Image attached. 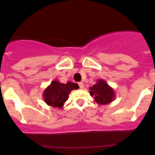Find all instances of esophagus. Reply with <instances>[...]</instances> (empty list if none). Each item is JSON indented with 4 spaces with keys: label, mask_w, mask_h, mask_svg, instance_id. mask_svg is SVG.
I'll return each instance as SVG.
<instances>
[{
    "label": "esophagus",
    "mask_w": 155,
    "mask_h": 155,
    "mask_svg": "<svg viewBox=\"0 0 155 155\" xmlns=\"http://www.w3.org/2000/svg\"><path fill=\"white\" fill-rule=\"evenodd\" d=\"M79 87H80L81 89H82L84 87L83 82H79Z\"/></svg>",
    "instance_id": "esophagus-1"
}]
</instances>
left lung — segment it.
I'll return each mask as SVG.
<instances>
[{
    "instance_id": "8db88e82",
    "label": "left lung",
    "mask_w": 155,
    "mask_h": 155,
    "mask_svg": "<svg viewBox=\"0 0 155 155\" xmlns=\"http://www.w3.org/2000/svg\"><path fill=\"white\" fill-rule=\"evenodd\" d=\"M90 95L94 97L96 103L101 105H107L115 100V94L114 89L109 86L104 79H98L93 86L90 87Z\"/></svg>"
}]
</instances>
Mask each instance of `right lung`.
I'll return each instance as SVG.
<instances>
[{
    "label": "right lung",
    "mask_w": 155,
    "mask_h": 155,
    "mask_svg": "<svg viewBox=\"0 0 155 155\" xmlns=\"http://www.w3.org/2000/svg\"><path fill=\"white\" fill-rule=\"evenodd\" d=\"M76 83L68 82V83H61L59 81L53 80L51 84L45 88L43 93L44 101L47 105L54 108H62L64 104L68 101L70 91L79 88Z\"/></svg>",
    "instance_id": "obj_1"
}]
</instances>
